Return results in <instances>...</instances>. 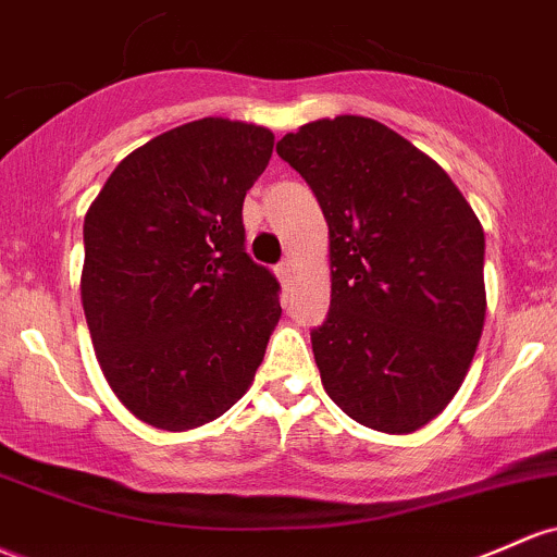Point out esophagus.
I'll return each mask as SVG.
<instances>
[{
	"mask_svg": "<svg viewBox=\"0 0 557 557\" xmlns=\"http://www.w3.org/2000/svg\"><path fill=\"white\" fill-rule=\"evenodd\" d=\"M274 272H277V277H280V283H283V288H290V285H293V264H290V261H283V264H277V269H274Z\"/></svg>",
	"mask_w": 557,
	"mask_h": 557,
	"instance_id": "esophagus-1",
	"label": "esophagus"
}]
</instances>
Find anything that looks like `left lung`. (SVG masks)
<instances>
[{
	"label": "left lung",
	"mask_w": 557,
	"mask_h": 557,
	"mask_svg": "<svg viewBox=\"0 0 557 557\" xmlns=\"http://www.w3.org/2000/svg\"><path fill=\"white\" fill-rule=\"evenodd\" d=\"M330 230L322 386L351 420L412 433L457 394L486 314L484 230L447 171L381 121H311L277 143Z\"/></svg>",
	"instance_id": "1"
}]
</instances>
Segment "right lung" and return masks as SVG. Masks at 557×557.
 <instances>
[{
    "mask_svg": "<svg viewBox=\"0 0 557 557\" xmlns=\"http://www.w3.org/2000/svg\"><path fill=\"white\" fill-rule=\"evenodd\" d=\"M272 148L264 126L193 121L126 156L89 206L91 344L113 394L148 425L211 423L264 359L280 283L246 253L243 200Z\"/></svg>",
    "mask_w": 557,
    "mask_h": 557,
    "instance_id": "right-lung-1",
    "label": "right lung"
}]
</instances>
